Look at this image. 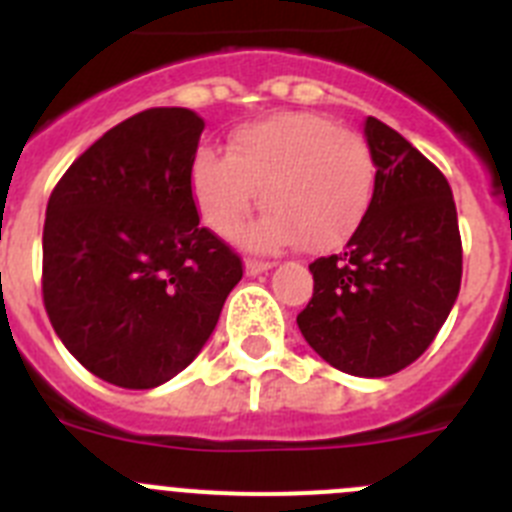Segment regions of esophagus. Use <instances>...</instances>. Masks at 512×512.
Masks as SVG:
<instances>
[{"mask_svg":"<svg viewBox=\"0 0 512 512\" xmlns=\"http://www.w3.org/2000/svg\"><path fill=\"white\" fill-rule=\"evenodd\" d=\"M271 261H261V259H246V274L248 277H256L261 271H269L271 269Z\"/></svg>","mask_w":512,"mask_h":512,"instance_id":"esophagus-1","label":"esophagus"}]
</instances>
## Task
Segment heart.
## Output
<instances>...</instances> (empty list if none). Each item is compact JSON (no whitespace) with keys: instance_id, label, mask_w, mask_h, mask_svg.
<instances>
[{"instance_id":"1","label":"heart","mask_w":512,"mask_h":512,"mask_svg":"<svg viewBox=\"0 0 512 512\" xmlns=\"http://www.w3.org/2000/svg\"><path fill=\"white\" fill-rule=\"evenodd\" d=\"M192 197L217 235L241 233L253 207H269L248 243L330 251L364 223L377 187V158L359 133L312 112H279L230 135L228 156L200 148L189 169Z\"/></svg>"}]
</instances>
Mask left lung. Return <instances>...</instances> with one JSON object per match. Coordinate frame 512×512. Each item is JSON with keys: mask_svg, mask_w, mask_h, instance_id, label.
I'll list each match as a JSON object with an SVG mask.
<instances>
[{"mask_svg": "<svg viewBox=\"0 0 512 512\" xmlns=\"http://www.w3.org/2000/svg\"><path fill=\"white\" fill-rule=\"evenodd\" d=\"M377 187L343 253L310 264L297 315L305 341L338 372L390 377L438 336L461 287V235L446 176L390 125L366 117Z\"/></svg>", "mask_w": 512, "mask_h": 512, "instance_id": "8db88e82", "label": "left lung"}]
</instances>
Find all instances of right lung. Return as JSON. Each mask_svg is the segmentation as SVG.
Wrapping results in <instances>:
<instances>
[{
    "label": "right lung",
    "instance_id": "right-lung-1",
    "mask_svg": "<svg viewBox=\"0 0 512 512\" xmlns=\"http://www.w3.org/2000/svg\"><path fill=\"white\" fill-rule=\"evenodd\" d=\"M202 130L187 107L122 120L66 169L45 210V312L84 369L125 390L187 369L243 277L192 197Z\"/></svg>",
    "mask_w": 512,
    "mask_h": 512
}]
</instances>
